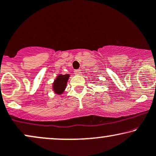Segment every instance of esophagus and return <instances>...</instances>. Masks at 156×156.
<instances>
[{
  "label": "esophagus",
  "mask_w": 156,
  "mask_h": 156,
  "mask_svg": "<svg viewBox=\"0 0 156 156\" xmlns=\"http://www.w3.org/2000/svg\"><path fill=\"white\" fill-rule=\"evenodd\" d=\"M80 71H81V70H80V69H78V70H74V73L76 75H80V73H81Z\"/></svg>",
  "instance_id": "1"
}]
</instances>
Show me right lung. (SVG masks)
Returning a JSON list of instances; mask_svg holds the SVG:
<instances>
[{
	"instance_id": "obj_1",
	"label": "right lung",
	"mask_w": 156,
	"mask_h": 156,
	"mask_svg": "<svg viewBox=\"0 0 156 156\" xmlns=\"http://www.w3.org/2000/svg\"><path fill=\"white\" fill-rule=\"evenodd\" d=\"M69 77H70V76L68 74H60L59 76H57L56 79L55 80L54 83H53L52 86L53 90H54L55 93H56L57 94H62L64 92L66 88Z\"/></svg>"
}]
</instances>
